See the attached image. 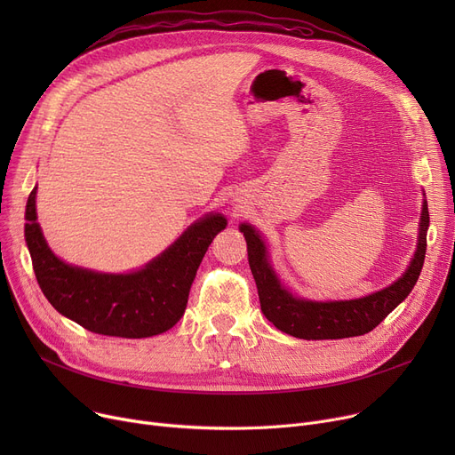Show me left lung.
<instances>
[{
  "mask_svg": "<svg viewBox=\"0 0 455 455\" xmlns=\"http://www.w3.org/2000/svg\"><path fill=\"white\" fill-rule=\"evenodd\" d=\"M419 243L415 256L405 273L381 291L352 300H306L283 288L269 264L267 247L259 232L243 223L249 266L258 288L259 306L264 315L282 331L299 339H343L363 336L384 321L393 309L408 297L419 280L426 254V232L429 227L427 203H422Z\"/></svg>",
  "mask_w": 455,
  "mask_h": 455,
  "instance_id": "1",
  "label": "left lung"
}]
</instances>
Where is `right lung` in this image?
<instances>
[{
    "label": "right lung",
    "instance_id": "obj_1",
    "mask_svg": "<svg viewBox=\"0 0 455 455\" xmlns=\"http://www.w3.org/2000/svg\"><path fill=\"white\" fill-rule=\"evenodd\" d=\"M26 221L33 269L50 304L93 333L127 339L158 336L179 323L201 261L227 227L221 213H208L143 269L108 275L69 266L47 247L36 223V188L28 199Z\"/></svg>",
    "mask_w": 455,
    "mask_h": 455
}]
</instances>
